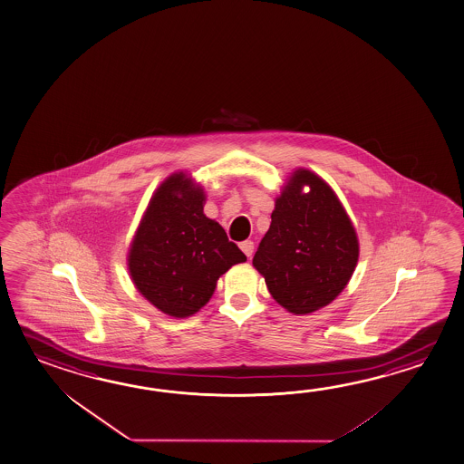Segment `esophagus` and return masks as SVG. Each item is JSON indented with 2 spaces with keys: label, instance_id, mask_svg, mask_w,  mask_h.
Segmentation results:
<instances>
[{
  "label": "esophagus",
  "instance_id": "obj_1",
  "mask_svg": "<svg viewBox=\"0 0 464 464\" xmlns=\"http://www.w3.org/2000/svg\"><path fill=\"white\" fill-rule=\"evenodd\" d=\"M239 247H241V251H243V253H245L247 257H251L253 251H255V243H253V241H249V239H246V241H243V243L239 245Z\"/></svg>",
  "mask_w": 464,
  "mask_h": 464
}]
</instances>
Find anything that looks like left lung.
Wrapping results in <instances>:
<instances>
[{
	"instance_id": "left-lung-1",
	"label": "left lung",
	"mask_w": 464,
	"mask_h": 464,
	"mask_svg": "<svg viewBox=\"0 0 464 464\" xmlns=\"http://www.w3.org/2000/svg\"><path fill=\"white\" fill-rule=\"evenodd\" d=\"M357 261V233L334 189L313 171H294L253 257L276 303L301 315L321 309L343 291Z\"/></svg>"
}]
</instances>
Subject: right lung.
Returning a JSON list of instances; mask_svg holds the SVG:
<instances>
[{
	"label": "right lung",
	"instance_id": "1",
	"mask_svg": "<svg viewBox=\"0 0 464 464\" xmlns=\"http://www.w3.org/2000/svg\"><path fill=\"white\" fill-rule=\"evenodd\" d=\"M205 191L173 173L153 193L129 251L135 287L161 313L188 317L215 293L219 276L246 256L203 213Z\"/></svg>",
	"mask_w": 464,
	"mask_h": 464
}]
</instances>
